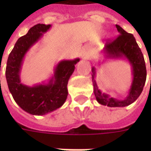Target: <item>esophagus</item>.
Wrapping results in <instances>:
<instances>
[{
	"mask_svg": "<svg viewBox=\"0 0 151 151\" xmlns=\"http://www.w3.org/2000/svg\"><path fill=\"white\" fill-rule=\"evenodd\" d=\"M80 56L82 57V59H87L90 56V51L87 47H83L81 50V52H80Z\"/></svg>",
	"mask_w": 151,
	"mask_h": 151,
	"instance_id": "esophagus-1",
	"label": "esophagus"
}]
</instances>
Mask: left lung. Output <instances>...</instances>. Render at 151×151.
I'll return each instance as SVG.
<instances>
[{"instance_id": "8db88e82", "label": "left lung", "mask_w": 151, "mask_h": 151, "mask_svg": "<svg viewBox=\"0 0 151 151\" xmlns=\"http://www.w3.org/2000/svg\"><path fill=\"white\" fill-rule=\"evenodd\" d=\"M116 27L120 35L113 41L106 43L103 50V53L104 54L105 59H125L131 65L133 81L128 95L124 99H116L110 97L105 93H102L101 91L98 88V86L95 80L96 73L95 68L93 67L91 69L94 94L96 100L99 104L111 108L126 107L133 104L142 92L146 80L145 60L138 44L137 43L135 38L132 34L127 33L119 25H116Z\"/></svg>"}]
</instances>
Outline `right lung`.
Returning a JSON list of instances; mask_svg holds the SVG:
<instances>
[{
    "label": "right lung",
    "mask_w": 151,
    "mask_h": 151,
    "mask_svg": "<svg viewBox=\"0 0 151 151\" xmlns=\"http://www.w3.org/2000/svg\"><path fill=\"white\" fill-rule=\"evenodd\" d=\"M51 25L37 24L27 34L19 38L9 54L5 77L9 91L20 108L31 115L42 116L60 108L68 95L67 85L80 59L60 61L54 69V74L48 82L33 86L21 82L20 71L26 54L31 47L43 37Z\"/></svg>",
    "instance_id": "right-lung-1"
}]
</instances>
